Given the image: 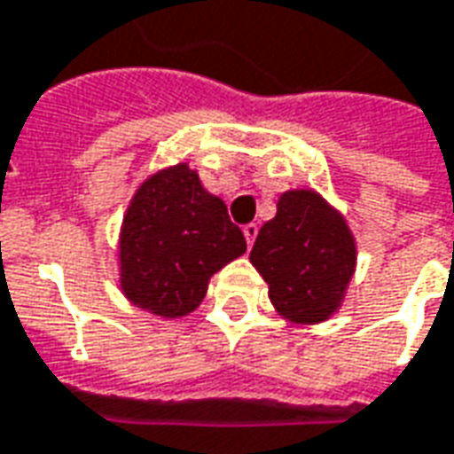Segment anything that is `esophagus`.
Wrapping results in <instances>:
<instances>
[{"label": "esophagus", "instance_id": "esophagus-1", "mask_svg": "<svg viewBox=\"0 0 454 454\" xmlns=\"http://www.w3.org/2000/svg\"><path fill=\"white\" fill-rule=\"evenodd\" d=\"M243 236H246L247 246H253L257 238V223H247V226H243Z\"/></svg>", "mask_w": 454, "mask_h": 454}]
</instances>
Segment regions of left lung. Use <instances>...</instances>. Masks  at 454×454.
<instances>
[{"instance_id": "left-lung-1", "label": "left lung", "mask_w": 454, "mask_h": 454, "mask_svg": "<svg viewBox=\"0 0 454 454\" xmlns=\"http://www.w3.org/2000/svg\"><path fill=\"white\" fill-rule=\"evenodd\" d=\"M250 262L270 299L292 324H318L340 306L355 272V240L345 218L309 189L285 192L277 216L260 228Z\"/></svg>"}]
</instances>
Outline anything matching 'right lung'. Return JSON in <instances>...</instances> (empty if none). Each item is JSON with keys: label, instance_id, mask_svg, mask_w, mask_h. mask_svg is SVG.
Here are the masks:
<instances>
[{"label": "right lung", "instance_id": "1", "mask_svg": "<svg viewBox=\"0 0 454 454\" xmlns=\"http://www.w3.org/2000/svg\"><path fill=\"white\" fill-rule=\"evenodd\" d=\"M246 253L226 204L182 162L145 179L121 228V289L150 314H192L211 275Z\"/></svg>", "mask_w": 454, "mask_h": 454}]
</instances>
